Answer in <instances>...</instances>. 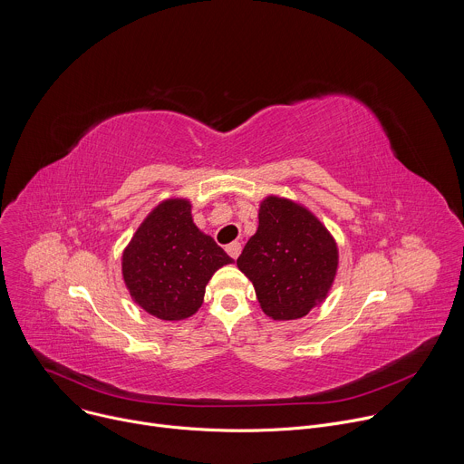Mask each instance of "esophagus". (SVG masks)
I'll list each match as a JSON object with an SVG mask.
<instances>
[{"mask_svg": "<svg viewBox=\"0 0 464 464\" xmlns=\"http://www.w3.org/2000/svg\"><path fill=\"white\" fill-rule=\"evenodd\" d=\"M240 249H242V247H240L238 242H231V244L226 246V251H227V255H229L231 258H237V256L240 255Z\"/></svg>", "mask_w": 464, "mask_h": 464, "instance_id": "34e87169", "label": "esophagus"}]
</instances>
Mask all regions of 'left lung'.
Masks as SVG:
<instances>
[{"label":"left lung","mask_w":464,"mask_h":464,"mask_svg":"<svg viewBox=\"0 0 464 464\" xmlns=\"http://www.w3.org/2000/svg\"><path fill=\"white\" fill-rule=\"evenodd\" d=\"M253 283L262 312L276 321L304 317L321 304L338 272V246L306 208L268 196L258 208L256 233L237 258Z\"/></svg>","instance_id":"8db88e82"}]
</instances>
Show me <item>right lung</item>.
<instances>
[{"mask_svg": "<svg viewBox=\"0 0 464 464\" xmlns=\"http://www.w3.org/2000/svg\"><path fill=\"white\" fill-rule=\"evenodd\" d=\"M233 258L196 227L190 202L169 198L143 220L122 251V279L145 312L163 321L187 319L204 303L213 274Z\"/></svg>", "mask_w": 464, "mask_h": 464, "instance_id": "right-lung-1", "label": "right lung"}]
</instances>
